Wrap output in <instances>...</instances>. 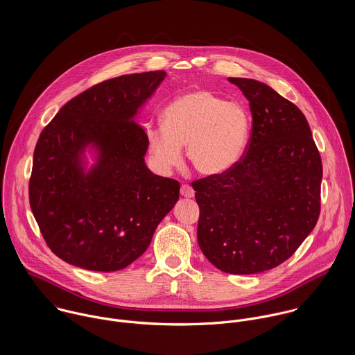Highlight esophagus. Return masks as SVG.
<instances>
[{"label":"esophagus","mask_w":355,"mask_h":355,"mask_svg":"<svg viewBox=\"0 0 355 355\" xmlns=\"http://www.w3.org/2000/svg\"><path fill=\"white\" fill-rule=\"evenodd\" d=\"M180 194H182V197H184V198H193L194 194H196V191L193 190L191 186H189V184H182V187H180Z\"/></svg>","instance_id":"esophagus-1"}]
</instances>
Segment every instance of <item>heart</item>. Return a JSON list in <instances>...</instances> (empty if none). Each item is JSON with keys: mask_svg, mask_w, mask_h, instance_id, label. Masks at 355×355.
Segmentation results:
<instances>
[{"mask_svg": "<svg viewBox=\"0 0 355 355\" xmlns=\"http://www.w3.org/2000/svg\"><path fill=\"white\" fill-rule=\"evenodd\" d=\"M252 117L239 102L225 101L209 90L180 94L162 112V124L146 130L148 149L161 172L182 161V146L205 176L232 169L249 144Z\"/></svg>", "mask_w": 355, "mask_h": 355, "instance_id": "b5f03b06", "label": "heart"}]
</instances>
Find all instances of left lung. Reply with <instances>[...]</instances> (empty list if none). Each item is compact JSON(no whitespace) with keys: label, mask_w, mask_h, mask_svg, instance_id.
<instances>
[{"label":"left lung","mask_w":355,"mask_h":355,"mask_svg":"<svg viewBox=\"0 0 355 355\" xmlns=\"http://www.w3.org/2000/svg\"><path fill=\"white\" fill-rule=\"evenodd\" d=\"M228 80L250 102L252 137L232 169L191 183L197 238L217 269L253 275L288 259L315 227L322 164L297 105L262 82Z\"/></svg>","instance_id":"left-lung-1"}]
</instances>
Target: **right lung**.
I'll use <instances>...</instances> for the list:
<instances>
[{
    "mask_svg": "<svg viewBox=\"0 0 355 355\" xmlns=\"http://www.w3.org/2000/svg\"><path fill=\"white\" fill-rule=\"evenodd\" d=\"M165 76L153 71L98 83L67 102L41 132L30 206L62 261L97 272L128 266L178 202L179 182L146 166V132L135 121ZM87 146L98 154L89 171Z\"/></svg>",
    "mask_w": 355,
    "mask_h": 355,
    "instance_id": "add662e5",
    "label": "right lung"
}]
</instances>
